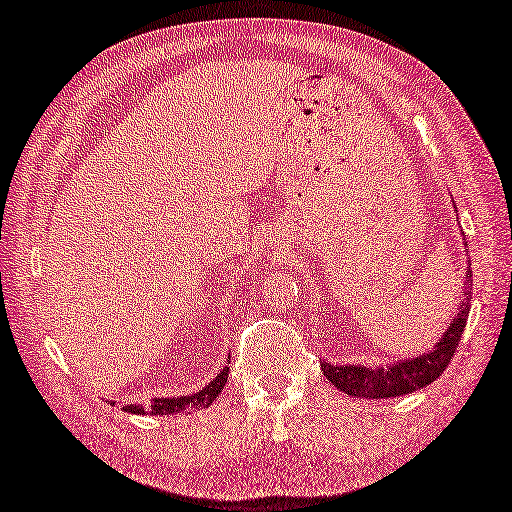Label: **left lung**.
I'll return each mask as SVG.
<instances>
[{
    "label": "left lung",
    "instance_id": "8db88e82",
    "mask_svg": "<svg viewBox=\"0 0 512 512\" xmlns=\"http://www.w3.org/2000/svg\"><path fill=\"white\" fill-rule=\"evenodd\" d=\"M470 275V268H466ZM472 277V275H470ZM470 282L466 284V300L461 302L459 313L454 315L448 331L443 338L436 342L432 351L412 360L394 362L389 367H358V365H331V362H320L324 376L329 383L336 385L340 392H345L353 398H394L403 394H412L416 389H423L439 378L445 367L450 365L454 351L459 347L461 333L466 329L468 313H470Z\"/></svg>",
    "mask_w": 512,
    "mask_h": 512
}]
</instances>
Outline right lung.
<instances>
[{"label": "right lung", "mask_w": 512, "mask_h": 512, "mask_svg": "<svg viewBox=\"0 0 512 512\" xmlns=\"http://www.w3.org/2000/svg\"><path fill=\"white\" fill-rule=\"evenodd\" d=\"M228 380V367L210 380V383L199 389L197 394L190 396H179V398H154V401L143 407V405H125L127 412L132 414H152V416H163V414H181L190 410H199V407H208L215 398L219 396L221 389H224Z\"/></svg>", "instance_id": "right-lung-1"}]
</instances>
